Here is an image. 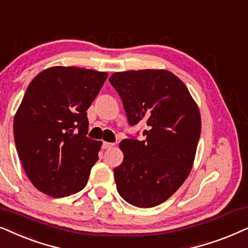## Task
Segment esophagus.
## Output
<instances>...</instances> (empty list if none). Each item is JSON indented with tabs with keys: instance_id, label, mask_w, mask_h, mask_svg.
<instances>
[{
	"instance_id": "esophagus-1",
	"label": "esophagus",
	"mask_w": 248,
	"mask_h": 248,
	"mask_svg": "<svg viewBox=\"0 0 248 248\" xmlns=\"http://www.w3.org/2000/svg\"><path fill=\"white\" fill-rule=\"evenodd\" d=\"M113 143H108V141H103V145H102V147L104 148V150H108V148H111L113 146Z\"/></svg>"
}]
</instances>
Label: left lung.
Segmentation results:
<instances>
[{
    "label": "left lung",
    "instance_id": "1",
    "mask_svg": "<svg viewBox=\"0 0 248 248\" xmlns=\"http://www.w3.org/2000/svg\"><path fill=\"white\" fill-rule=\"evenodd\" d=\"M131 126L144 122L145 140H121L124 161L115 168L118 193L137 207L156 206L176 193L195 160L201 128L199 105L186 85L164 69L114 72Z\"/></svg>",
    "mask_w": 248,
    "mask_h": 248
}]
</instances>
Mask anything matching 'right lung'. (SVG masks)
Here are the masks:
<instances>
[{
    "mask_svg": "<svg viewBox=\"0 0 248 248\" xmlns=\"http://www.w3.org/2000/svg\"><path fill=\"white\" fill-rule=\"evenodd\" d=\"M107 78L103 71L55 65L29 84L13 135L26 174L46 195L69 196L87 185L102 141L86 136V111Z\"/></svg>",
    "mask_w": 248,
    "mask_h": 248,
    "instance_id": "1",
    "label": "right lung"
}]
</instances>
